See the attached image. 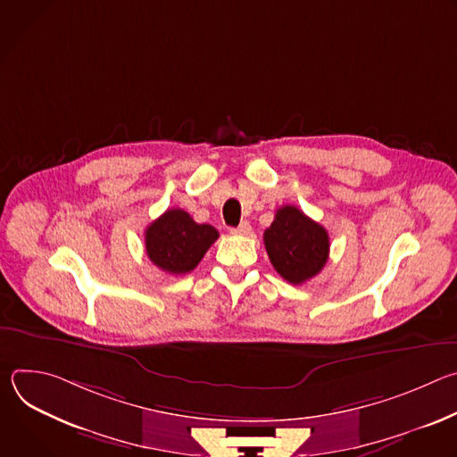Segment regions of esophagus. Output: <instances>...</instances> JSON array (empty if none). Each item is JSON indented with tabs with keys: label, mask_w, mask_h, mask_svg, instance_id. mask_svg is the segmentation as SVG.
<instances>
[{
	"label": "esophagus",
	"mask_w": 457,
	"mask_h": 457,
	"mask_svg": "<svg viewBox=\"0 0 457 457\" xmlns=\"http://www.w3.org/2000/svg\"><path fill=\"white\" fill-rule=\"evenodd\" d=\"M231 233H233V235H249V233H251V226H249L247 220H244V222H240L237 228H231Z\"/></svg>",
	"instance_id": "esophagus-1"
}]
</instances>
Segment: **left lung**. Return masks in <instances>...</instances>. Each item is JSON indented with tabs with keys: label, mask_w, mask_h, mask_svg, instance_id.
<instances>
[{
	"label": "left lung",
	"mask_w": 457,
	"mask_h": 457,
	"mask_svg": "<svg viewBox=\"0 0 457 457\" xmlns=\"http://www.w3.org/2000/svg\"><path fill=\"white\" fill-rule=\"evenodd\" d=\"M264 244L277 273L295 286L316 277L329 258L328 231L296 206L277 210Z\"/></svg>",
	"instance_id": "left-lung-1"
}]
</instances>
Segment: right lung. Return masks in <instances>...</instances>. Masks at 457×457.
I'll list each match as a JSON object with an SVG mask.
<instances>
[{
    "mask_svg": "<svg viewBox=\"0 0 457 457\" xmlns=\"http://www.w3.org/2000/svg\"><path fill=\"white\" fill-rule=\"evenodd\" d=\"M219 231L197 224L184 210L164 212L145 231L146 253L152 262L171 275H186L199 266Z\"/></svg>",
    "mask_w": 457,
    "mask_h": 457,
    "instance_id": "right-lung-1",
    "label": "right lung"
}]
</instances>
